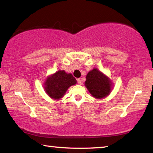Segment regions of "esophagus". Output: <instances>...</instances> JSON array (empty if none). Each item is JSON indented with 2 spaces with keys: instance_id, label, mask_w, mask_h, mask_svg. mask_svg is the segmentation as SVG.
Segmentation results:
<instances>
[{
  "instance_id": "1",
  "label": "esophagus",
  "mask_w": 153,
  "mask_h": 153,
  "mask_svg": "<svg viewBox=\"0 0 153 153\" xmlns=\"http://www.w3.org/2000/svg\"><path fill=\"white\" fill-rule=\"evenodd\" d=\"M77 82H78L79 84H82V79H80V78H77Z\"/></svg>"
}]
</instances>
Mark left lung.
Listing matches in <instances>:
<instances>
[{
    "mask_svg": "<svg viewBox=\"0 0 153 153\" xmlns=\"http://www.w3.org/2000/svg\"><path fill=\"white\" fill-rule=\"evenodd\" d=\"M85 86L93 97L102 99L107 97L113 89V82L109 77L97 68L88 73Z\"/></svg>",
    "mask_w": 153,
    "mask_h": 153,
    "instance_id": "left-lung-1",
    "label": "left lung"
}]
</instances>
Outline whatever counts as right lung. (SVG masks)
<instances>
[{
    "mask_svg": "<svg viewBox=\"0 0 153 153\" xmlns=\"http://www.w3.org/2000/svg\"><path fill=\"white\" fill-rule=\"evenodd\" d=\"M77 80L71 74L64 70H59L46 77L44 83V88L49 97L59 100L65 94L69 87L76 84Z\"/></svg>",
    "mask_w": 153,
    "mask_h": 153,
    "instance_id": "add662e5",
    "label": "right lung"
}]
</instances>
